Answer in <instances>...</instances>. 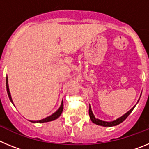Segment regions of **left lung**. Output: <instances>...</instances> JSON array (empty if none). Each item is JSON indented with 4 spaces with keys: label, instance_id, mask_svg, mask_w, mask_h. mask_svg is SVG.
I'll return each mask as SVG.
<instances>
[{
    "label": "left lung",
    "instance_id": "obj_1",
    "mask_svg": "<svg viewBox=\"0 0 149 149\" xmlns=\"http://www.w3.org/2000/svg\"><path fill=\"white\" fill-rule=\"evenodd\" d=\"M134 107H135V106L129 110L127 113H126L125 115L122 116V117L119 118V119H116V120L113 121V122H104V121H101L98 119H95V117L94 116L93 112H92V110H91L90 106H89V117H90L91 121H92L93 123L96 124V125H98L104 126V127H112V126H116L117 125H119V124L122 123V122H124V121L125 120V119H127V117L130 115V113H131V112H132V110H134Z\"/></svg>",
    "mask_w": 149,
    "mask_h": 149
}]
</instances>
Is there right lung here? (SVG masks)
<instances>
[{
	"instance_id": "1",
	"label": "right lung",
	"mask_w": 149,
	"mask_h": 149,
	"mask_svg": "<svg viewBox=\"0 0 149 149\" xmlns=\"http://www.w3.org/2000/svg\"><path fill=\"white\" fill-rule=\"evenodd\" d=\"M6 91H7V94L8 96H9V98H10V100L11 101V102L13 103V100H12L11 98V95H10V89H9V85H8V79L7 77H6ZM63 110V101L62 102L61 104V106L60 107V108L57 110V111H56L54 113H53L51 116H48L47 118L44 119H42V120H39V121H30L31 122H33V123H43V122H50V121H53L55 120L56 119H57L60 115H61L62 112Z\"/></svg>"
}]
</instances>
